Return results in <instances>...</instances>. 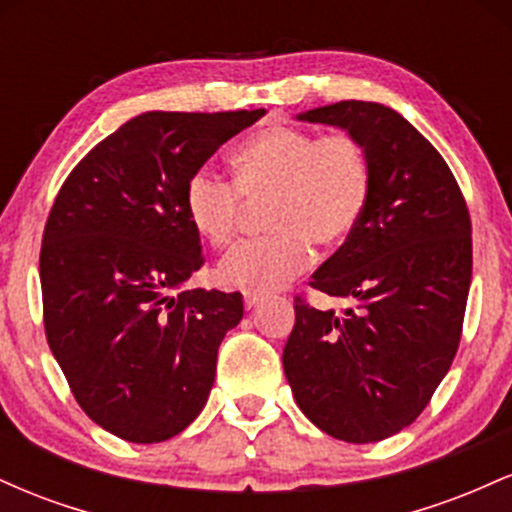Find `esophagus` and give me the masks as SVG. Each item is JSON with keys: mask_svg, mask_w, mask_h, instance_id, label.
Wrapping results in <instances>:
<instances>
[{"mask_svg": "<svg viewBox=\"0 0 512 512\" xmlns=\"http://www.w3.org/2000/svg\"><path fill=\"white\" fill-rule=\"evenodd\" d=\"M243 301H245V308H248V310H255L257 305H260V303L264 301V296H262V293H245Z\"/></svg>", "mask_w": 512, "mask_h": 512, "instance_id": "obj_1", "label": "esophagus"}]
</instances>
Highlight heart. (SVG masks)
I'll list each match as a JSON object with an SVG mask.
<instances>
[{
	"label": "heart",
	"instance_id": "heart-1",
	"mask_svg": "<svg viewBox=\"0 0 512 512\" xmlns=\"http://www.w3.org/2000/svg\"><path fill=\"white\" fill-rule=\"evenodd\" d=\"M236 185L197 170L185 185L190 226L214 248L231 243L245 202H262L269 236L248 240L223 257L219 281L248 293H269L305 272L313 245L334 248L356 231L368 207L373 166L351 134L264 127L231 158Z\"/></svg>",
	"mask_w": 512,
	"mask_h": 512
}]
</instances>
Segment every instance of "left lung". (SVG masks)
I'll list each match as a JSON object with an SVG mask.
<instances>
[{"instance_id":"1","label":"left lung","mask_w":512,"mask_h":512,"mask_svg":"<svg viewBox=\"0 0 512 512\" xmlns=\"http://www.w3.org/2000/svg\"><path fill=\"white\" fill-rule=\"evenodd\" d=\"M298 120L356 137L373 185L356 231L310 281L356 305L334 313L296 298L284 373L320 431L378 443L426 409L457 354L472 284V221L443 156L387 105L342 101Z\"/></svg>"}]
</instances>
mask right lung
<instances>
[{
    "instance_id": "obj_1",
    "label": "right lung",
    "mask_w": 512,
    "mask_h": 512,
    "mask_svg": "<svg viewBox=\"0 0 512 512\" xmlns=\"http://www.w3.org/2000/svg\"><path fill=\"white\" fill-rule=\"evenodd\" d=\"M264 110L144 113L64 180L40 248L43 320L76 402L113 436L161 443L207 404L243 296L185 291L204 264L185 185Z\"/></svg>"
}]
</instances>
